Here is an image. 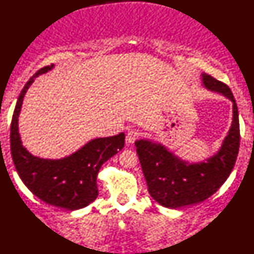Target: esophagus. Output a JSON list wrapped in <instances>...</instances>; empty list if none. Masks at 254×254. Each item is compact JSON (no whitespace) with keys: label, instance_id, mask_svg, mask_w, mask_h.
Instances as JSON below:
<instances>
[{"label":"esophagus","instance_id":"34e87169","mask_svg":"<svg viewBox=\"0 0 254 254\" xmlns=\"http://www.w3.org/2000/svg\"><path fill=\"white\" fill-rule=\"evenodd\" d=\"M138 137H139V132H138V130L130 129L127 133V144L134 143V140H136Z\"/></svg>","mask_w":254,"mask_h":254}]
</instances>
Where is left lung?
I'll return each instance as SVG.
<instances>
[{
	"mask_svg": "<svg viewBox=\"0 0 254 254\" xmlns=\"http://www.w3.org/2000/svg\"><path fill=\"white\" fill-rule=\"evenodd\" d=\"M201 84L233 104L232 124L217 152L198 162H189L156 140L143 138L134 142L150 195L169 208L194 205L211 197L225 183L238 156L239 115L232 91L205 72L201 73Z\"/></svg>",
	"mask_w": 254,
	"mask_h": 254,
	"instance_id": "1",
	"label": "left lung"
}]
</instances>
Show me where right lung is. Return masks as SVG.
Here are the masks:
<instances>
[{
  "label": "right lung",
  "instance_id": "1",
  "mask_svg": "<svg viewBox=\"0 0 254 254\" xmlns=\"http://www.w3.org/2000/svg\"><path fill=\"white\" fill-rule=\"evenodd\" d=\"M54 66L51 64L38 70L18 96L10 127L11 157L22 182L36 197L49 205L75 211L88 206L97 198V173L104 162L123 149L125 134L94 138L71 155L60 159L31 155L22 144L18 117L24 96L35 78Z\"/></svg>",
  "mask_w": 254,
  "mask_h": 254
}]
</instances>
